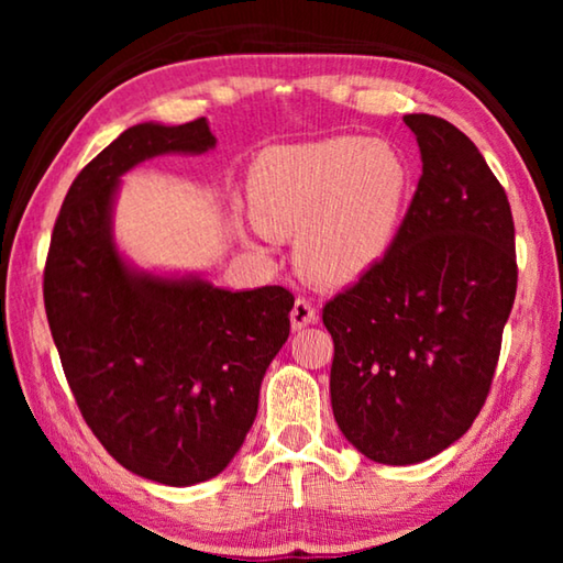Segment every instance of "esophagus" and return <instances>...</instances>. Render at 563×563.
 Returning <instances> with one entry per match:
<instances>
[{
  "label": "esophagus",
  "mask_w": 563,
  "mask_h": 563,
  "mask_svg": "<svg viewBox=\"0 0 563 563\" xmlns=\"http://www.w3.org/2000/svg\"><path fill=\"white\" fill-rule=\"evenodd\" d=\"M316 318H318V312H316V308H312L308 300H305V298L295 300L292 310H290V325H292V330L308 328L310 322H316Z\"/></svg>",
  "instance_id": "34e87169"
}]
</instances>
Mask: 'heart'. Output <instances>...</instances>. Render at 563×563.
<instances>
[{
    "instance_id": "b5f03b06",
    "label": "heart",
    "mask_w": 563,
    "mask_h": 563,
    "mask_svg": "<svg viewBox=\"0 0 563 563\" xmlns=\"http://www.w3.org/2000/svg\"><path fill=\"white\" fill-rule=\"evenodd\" d=\"M415 174L385 139L332 136L263 151L247 174L258 243L295 235L302 273L322 285H352L387 261L402 231Z\"/></svg>"
}]
</instances>
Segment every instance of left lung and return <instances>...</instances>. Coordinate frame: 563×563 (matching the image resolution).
Returning a JSON list of instances; mask_svg holds the SVG:
<instances>
[{
  "mask_svg": "<svg viewBox=\"0 0 563 563\" xmlns=\"http://www.w3.org/2000/svg\"><path fill=\"white\" fill-rule=\"evenodd\" d=\"M422 176L387 261L332 298V415L367 460L419 464L470 430L517 295L507 194L450 121L407 113Z\"/></svg>",
  "mask_w": 563,
  "mask_h": 563,
  "instance_id": "1",
  "label": "left lung"
}]
</instances>
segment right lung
Returning a JSON list of instances; mask_svg holds the SVG:
<instances>
[{
    "label": "right lung",
    "mask_w": 563,
    "mask_h": 563,
    "mask_svg": "<svg viewBox=\"0 0 563 563\" xmlns=\"http://www.w3.org/2000/svg\"><path fill=\"white\" fill-rule=\"evenodd\" d=\"M211 148L206 119L123 131L76 176L44 268L46 320L84 419L121 466L168 487L213 479L241 450L295 302L280 285L228 290L139 268L119 247L121 176Z\"/></svg>",
    "instance_id": "1"
}]
</instances>
